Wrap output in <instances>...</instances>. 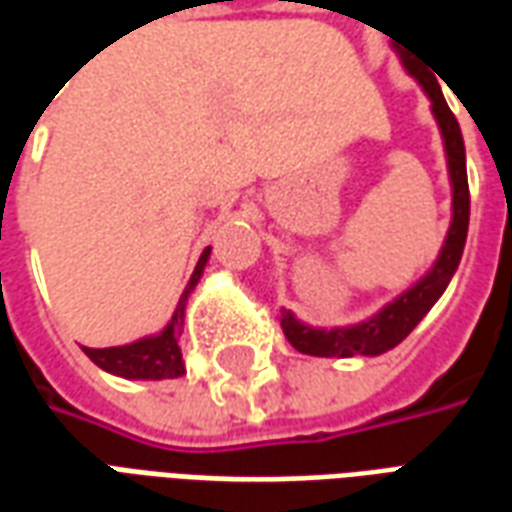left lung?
Masks as SVG:
<instances>
[{
  "instance_id": "obj_1",
  "label": "left lung",
  "mask_w": 512,
  "mask_h": 512,
  "mask_svg": "<svg viewBox=\"0 0 512 512\" xmlns=\"http://www.w3.org/2000/svg\"><path fill=\"white\" fill-rule=\"evenodd\" d=\"M414 79L430 98V112L439 123L444 156H447V172H450L452 186V222L447 238L441 244L436 263L425 271V277L417 279L397 299L384 304L367 321L318 329V326L299 321L290 310H282V315H279L282 332L288 337V343L301 354L348 359V356H378L384 351H392L395 345L403 343L408 334L414 332V326L441 299V293L447 290L455 268L461 263L466 230H469V180H466V147H463L461 126H458V120L441 95L439 82L425 79V76H414Z\"/></svg>"
}]
</instances>
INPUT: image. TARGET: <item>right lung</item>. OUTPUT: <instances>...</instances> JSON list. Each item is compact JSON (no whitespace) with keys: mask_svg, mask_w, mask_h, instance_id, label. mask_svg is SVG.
<instances>
[{"mask_svg":"<svg viewBox=\"0 0 512 512\" xmlns=\"http://www.w3.org/2000/svg\"><path fill=\"white\" fill-rule=\"evenodd\" d=\"M211 257V246L202 249L200 260L194 266L189 285L183 288L178 307L172 312L169 323L158 334H147L128 345H112V348H84V354L93 359L95 365L112 373V376L128 378V381H164V378H178L186 373L183 354H180L178 337L186 321V304H189L191 290L197 288L205 263Z\"/></svg>","mask_w":512,"mask_h":512,"instance_id":"1","label":"right lung"}]
</instances>
